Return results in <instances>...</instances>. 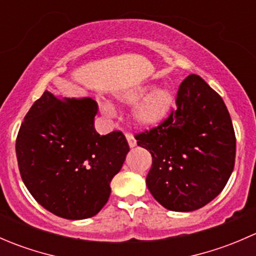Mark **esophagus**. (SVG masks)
Here are the masks:
<instances>
[{"instance_id": "34e87169", "label": "esophagus", "mask_w": 256, "mask_h": 256, "mask_svg": "<svg viewBox=\"0 0 256 256\" xmlns=\"http://www.w3.org/2000/svg\"><path fill=\"white\" fill-rule=\"evenodd\" d=\"M126 140H128V146L130 147L136 146V140H135V138H134L132 134H126Z\"/></svg>"}]
</instances>
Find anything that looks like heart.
I'll list each match as a JSON object with an SVG mask.
<instances>
[{"label":"heart","mask_w":256,"mask_h":256,"mask_svg":"<svg viewBox=\"0 0 256 256\" xmlns=\"http://www.w3.org/2000/svg\"><path fill=\"white\" fill-rule=\"evenodd\" d=\"M147 90V86L135 88L121 95L120 99L128 105L138 102L132 110L134 120L138 125L151 128L158 125L166 118L174 104V96L166 88H157L146 94ZM102 109L106 112H112L109 105L102 106Z\"/></svg>","instance_id":"obj_1"}]
</instances>
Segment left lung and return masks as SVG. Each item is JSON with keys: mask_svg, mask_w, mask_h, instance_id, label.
<instances>
[{"mask_svg": "<svg viewBox=\"0 0 256 256\" xmlns=\"http://www.w3.org/2000/svg\"><path fill=\"white\" fill-rule=\"evenodd\" d=\"M176 105L135 138L152 156L146 184L154 200L170 210L192 212L226 187L236 162V132L220 95L200 76L180 82Z\"/></svg>", "mask_w": 256, "mask_h": 256, "instance_id": "8db88e82", "label": "left lung"}]
</instances>
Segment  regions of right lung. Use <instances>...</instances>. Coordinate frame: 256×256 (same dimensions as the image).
<instances>
[{"instance_id": "1", "label": "right lung", "mask_w": 256, "mask_h": 256, "mask_svg": "<svg viewBox=\"0 0 256 256\" xmlns=\"http://www.w3.org/2000/svg\"><path fill=\"white\" fill-rule=\"evenodd\" d=\"M98 104L59 100L46 90L24 116L16 140L20 177L36 200L60 218L86 219L106 204L128 144L121 131L100 136Z\"/></svg>"}]
</instances>
